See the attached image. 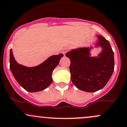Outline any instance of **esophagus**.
Segmentation results:
<instances>
[{
  "instance_id": "esophagus-1",
  "label": "esophagus",
  "mask_w": 127,
  "mask_h": 127,
  "mask_svg": "<svg viewBox=\"0 0 127 127\" xmlns=\"http://www.w3.org/2000/svg\"><path fill=\"white\" fill-rule=\"evenodd\" d=\"M68 48H64V49L62 50L63 54L64 55H65V53H66V52L68 51Z\"/></svg>"
}]
</instances>
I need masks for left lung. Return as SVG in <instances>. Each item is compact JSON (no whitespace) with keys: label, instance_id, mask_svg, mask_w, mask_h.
Instances as JSON below:
<instances>
[{"label":"left lung","instance_id":"left-lung-1","mask_svg":"<svg viewBox=\"0 0 127 127\" xmlns=\"http://www.w3.org/2000/svg\"><path fill=\"white\" fill-rule=\"evenodd\" d=\"M96 46L101 47L98 57H91L93 47L78 48L67 52L70 60L71 80L82 91L93 93L106 85L114 70V55L109 42L101 35H97Z\"/></svg>","mask_w":127,"mask_h":127}]
</instances>
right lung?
<instances>
[{"label":"right lung","instance_id":"right-lung-1","mask_svg":"<svg viewBox=\"0 0 127 127\" xmlns=\"http://www.w3.org/2000/svg\"><path fill=\"white\" fill-rule=\"evenodd\" d=\"M63 54L52 55L37 66L28 67L15 61L10 49V69L16 81L26 91L35 93L42 91L52 82V73L59 64Z\"/></svg>","mask_w":127,"mask_h":127}]
</instances>
